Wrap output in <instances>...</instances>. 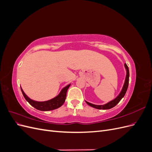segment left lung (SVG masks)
<instances>
[{
    "label": "left lung",
    "instance_id": "8db88e82",
    "mask_svg": "<svg viewBox=\"0 0 152 152\" xmlns=\"http://www.w3.org/2000/svg\"><path fill=\"white\" fill-rule=\"evenodd\" d=\"M124 67H125L126 70V78H125V80H124V83L122 88L120 92V93L118 94V95L115 98H114L112 101H110L109 102L105 103L104 104H100V105L94 104L88 102H87V101H86V103L88 105L91 106V107H93L94 108L99 109V110H108L110 108H112L113 107H115V106H116L119 103V102H120V101L122 99V98H124V96H125V94L126 93V91L128 88L129 78V68H128L127 65H126V63L124 64Z\"/></svg>",
    "mask_w": 152,
    "mask_h": 152
}]
</instances>
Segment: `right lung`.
Segmentation results:
<instances>
[{
    "mask_svg": "<svg viewBox=\"0 0 152 152\" xmlns=\"http://www.w3.org/2000/svg\"><path fill=\"white\" fill-rule=\"evenodd\" d=\"M70 85L71 84H70L65 87H63L61 90L60 93L56 97L48 101H45V102H37V101H35L30 99L24 93V91L22 89L21 87V89L23 94L24 98L32 107H34L37 110H40V111H50V110H53L59 108L65 103L66 97V92Z\"/></svg>",
    "mask_w": 152,
    "mask_h": 152,
    "instance_id": "add662e5",
    "label": "right lung"
}]
</instances>
